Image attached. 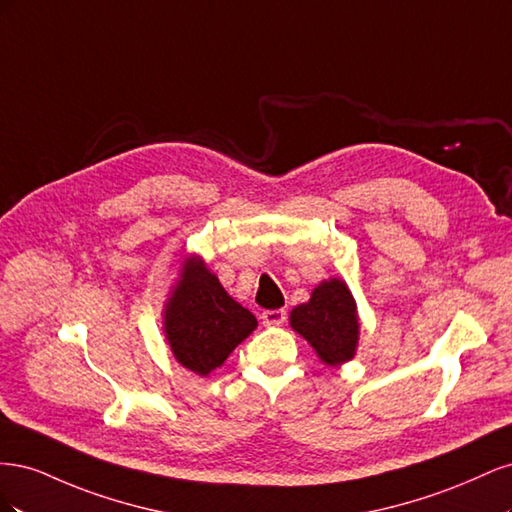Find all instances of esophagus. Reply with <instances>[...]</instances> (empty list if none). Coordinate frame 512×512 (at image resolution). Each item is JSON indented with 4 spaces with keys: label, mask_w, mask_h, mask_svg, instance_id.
Returning <instances> with one entry per match:
<instances>
[{
    "label": "esophagus",
    "mask_w": 512,
    "mask_h": 512,
    "mask_svg": "<svg viewBox=\"0 0 512 512\" xmlns=\"http://www.w3.org/2000/svg\"><path fill=\"white\" fill-rule=\"evenodd\" d=\"M286 322V309H265L262 312V324L267 327H282Z\"/></svg>",
    "instance_id": "esophagus-1"
}]
</instances>
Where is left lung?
I'll use <instances>...</instances> for the list:
<instances>
[{"instance_id":"8db88e82","label":"left lung","mask_w":512,"mask_h":512,"mask_svg":"<svg viewBox=\"0 0 512 512\" xmlns=\"http://www.w3.org/2000/svg\"><path fill=\"white\" fill-rule=\"evenodd\" d=\"M290 327L305 337L322 363L331 367L350 361L359 344V316L346 282H322L312 290V299L290 312Z\"/></svg>"}]
</instances>
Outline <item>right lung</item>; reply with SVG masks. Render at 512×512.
<instances>
[{
	"label": "right lung",
	"instance_id": "1",
	"mask_svg": "<svg viewBox=\"0 0 512 512\" xmlns=\"http://www.w3.org/2000/svg\"><path fill=\"white\" fill-rule=\"evenodd\" d=\"M256 327V316L230 297L203 260H183L181 277L166 301L164 333L185 369L211 374Z\"/></svg>",
	"mask_w": 512,
	"mask_h": 512
}]
</instances>
